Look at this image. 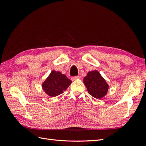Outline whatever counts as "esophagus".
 <instances>
[{
	"instance_id": "1",
	"label": "esophagus",
	"mask_w": 146,
	"mask_h": 146,
	"mask_svg": "<svg viewBox=\"0 0 146 146\" xmlns=\"http://www.w3.org/2000/svg\"><path fill=\"white\" fill-rule=\"evenodd\" d=\"M78 78H79L78 76H74V77H72L71 79H72V80H76V79H77Z\"/></svg>"
}]
</instances>
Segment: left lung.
<instances>
[{
	"label": "left lung",
	"mask_w": 146,
	"mask_h": 146,
	"mask_svg": "<svg viewBox=\"0 0 146 146\" xmlns=\"http://www.w3.org/2000/svg\"><path fill=\"white\" fill-rule=\"evenodd\" d=\"M83 82L89 94L96 99H100L107 93L109 86L98 70L88 72Z\"/></svg>",
	"instance_id": "8db88e82"
}]
</instances>
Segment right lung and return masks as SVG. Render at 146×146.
<instances>
[{
  "label": "right lung",
  "mask_w": 146,
  "mask_h": 146,
  "mask_svg": "<svg viewBox=\"0 0 146 146\" xmlns=\"http://www.w3.org/2000/svg\"><path fill=\"white\" fill-rule=\"evenodd\" d=\"M72 83L65 75L59 71L53 70L42 84L43 90L50 97H55L62 94Z\"/></svg>",
  "instance_id": "right-lung-1"
}]
</instances>
